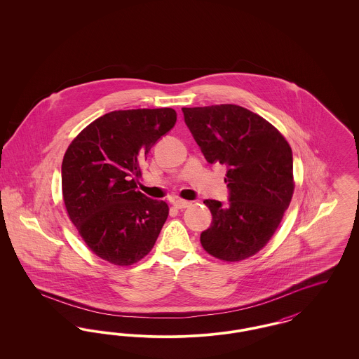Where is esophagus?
Here are the masks:
<instances>
[{
	"label": "esophagus",
	"instance_id": "1",
	"mask_svg": "<svg viewBox=\"0 0 359 359\" xmlns=\"http://www.w3.org/2000/svg\"><path fill=\"white\" fill-rule=\"evenodd\" d=\"M173 205H175L176 208H187V207L191 205V202L183 201V199H176V201H173Z\"/></svg>",
	"mask_w": 359,
	"mask_h": 359
}]
</instances>
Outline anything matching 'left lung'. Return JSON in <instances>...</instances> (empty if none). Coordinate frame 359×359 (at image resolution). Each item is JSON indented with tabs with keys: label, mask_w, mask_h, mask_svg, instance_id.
<instances>
[{
	"label": "left lung",
	"mask_w": 359,
	"mask_h": 359,
	"mask_svg": "<svg viewBox=\"0 0 359 359\" xmlns=\"http://www.w3.org/2000/svg\"><path fill=\"white\" fill-rule=\"evenodd\" d=\"M182 110L205 160L227 167L229 203L205 201L212 223L201 234L203 249L227 262L255 256L290 207L294 191L290 144L271 122L238 104Z\"/></svg>",
	"instance_id": "1"
}]
</instances>
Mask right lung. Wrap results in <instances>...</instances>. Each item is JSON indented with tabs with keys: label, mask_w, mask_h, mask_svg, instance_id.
Here are the masks:
<instances>
[{
	"label": "right lung",
	"mask_w": 359,
	"mask_h": 359,
	"mask_svg": "<svg viewBox=\"0 0 359 359\" xmlns=\"http://www.w3.org/2000/svg\"><path fill=\"white\" fill-rule=\"evenodd\" d=\"M176 123V111L116 110L72 140L62 163V192L69 219L88 249L129 266L147 256L168 218L164 201L136 191L141 163Z\"/></svg>",
	"instance_id": "right-lung-1"
}]
</instances>
